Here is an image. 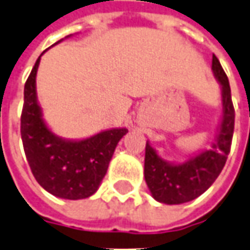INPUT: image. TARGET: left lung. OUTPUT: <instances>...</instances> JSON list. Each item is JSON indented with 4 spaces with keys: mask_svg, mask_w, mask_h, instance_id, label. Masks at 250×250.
I'll return each instance as SVG.
<instances>
[{
    "mask_svg": "<svg viewBox=\"0 0 250 250\" xmlns=\"http://www.w3.org/2000/svg\"><path fill=\"white\" fill-rule=\"evenodd\" d=\"M212 70L222 84L223 120L216 143L211 149L194 156L182 165L162 161L149 144H146L144 177L155 200L166 204H182L199 197L211 187L225 167L230 154L234 133V113L231 89L225 70L216 56H212Z\"/></svg>",
    "mask_w": 250,
    "mask_h": 250,
    "instance_id": "obj_1",
    "label": "left lung"
}]
</instances>
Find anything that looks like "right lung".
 I'll return each instance as SVG.
<instances>
[{
	"instance_id": "1",
	"label": "right lung",
	"mask_w": 250,
	"mask_h": 250,
	"mask_svg": "<svg viewBox=\"0 0 250 250\" xmlns=\"http://www.w3.org/2000/svg\"><path fill=\"white\" fill-rule=\"evenodd\" d=\"M41 56L24 85L20 132L25 158L38 184L49 193L68 200L85 199L99 188L117 144L128 130L110 129L80 142L53 135L43 122L36 101L35 77Z\"/></svg>"
}]
</instances>
